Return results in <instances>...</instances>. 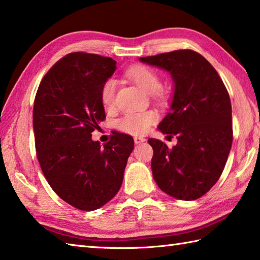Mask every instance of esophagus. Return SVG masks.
<instances>
[{"mask_svg": "<svg viewBox=\"0 0 260 260\" xmlns=\"http://www.w3.org/2000/svg\"><path fill=\"white\" fill-rule=\"evenodd\" d=\"M144 141H145V139L144 138H141V136H136V138H134V142L136 144L142 143V142H144Z\"/></svg>", "mask_w": 260, "mask_h": 260, "instance_id": "obj_1", "label": "esophagus"}]
</instances>
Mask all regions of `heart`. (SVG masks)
<instances>
[{
  "label": "heart",
  "mask_w": 260,
  "mask_h": 260,
  "mask_svg": "<svg viewBox=\"0 0 260 260\" xmlns=\"http://www.w3.org/2000/svg\"><path fill=\"white\" fill-rule=\"evenodd\" d=\"M126 76L136 83L149 94L157 95L161 89V81L153 69L145 66H134L126 72ZM118 82L115 78H108L102 84L100 98L105 108L114 107L116 101ZM157 120V114L152 110L148 111H132L127 112L117 120V128L132 135H142L149 131L151 125Z\"/></svg>",
  "instance_id": "1"
}]
</instances>
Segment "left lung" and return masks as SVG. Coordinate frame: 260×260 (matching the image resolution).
<instances>
[{"label": "left lung", "instance_id": "8db88e82", "mask_svg": "<svg viewBox=\"0 0 260 260\" xmlns=\"http://www.w3.org/2000/svg\"><path fill=\"white\" fill-rule=\"evenodd\" d=\"M171 74L174 82L169 112L158 128L176 135L169 149L149 139L153 149L152 175L160 190L179 200L206 194L220 177L232 146V107L228 89L215 68L192 50L140 58Z\"/></svg>", "mask_w": 260, "mask_h": 260}]
</instances>
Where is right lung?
<instances>
[{
  "label": "right lung",
  "mask_w": 260,
  "mask_h": 260,
  "mask_svg": "<svg viewBox=\"0 0 260 260\" xmlns=\"http://www.w3.org/2000/svg\"><path fill=\"white\" fill-rule=\"evenodd\" d=\"M116 61L74 52L52 67L37 89L32 127L36 154L56 194L81 210L99 209L121 186L133 138L114 132L100 145L92 132L105 120L100 91L116 70Z\"/></svg>",
  "instance_id": "add662e5"
}]
</instances>
